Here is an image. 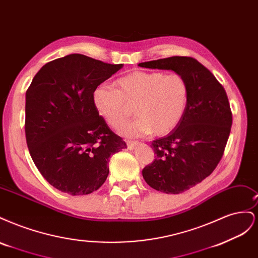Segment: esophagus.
Masks as SVG:
<instances>
[{
    "mask_svg": "<svg viewBox=\"0 0 258 258\" xmlns=\"http://www.w3.org/2000/svg\"><path fill=\"white\" fill-rule=\"evenodd\" d=\"M126 143H127V146H128L129 150H132V148H135L136 145L139 144L138 141H130V140H127Z\"/></svg>",
    "mask_w": 258,
    "mask_h": 258,
    "instance_id": "34e87169",
    "label": "esophagus"
}]
</instances>
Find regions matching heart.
Returning <instances> with one entry per match:
<instances>
[{"label":"heart","mask_w":258,"mask_h":258,"mask_svg":"<svg viewBox=\"0 0 258 258\" xmlns=\"http://www.w3.org/2000/svg\"><path fill=\"white\" fill-rule=\"evenodd\" d=\"M116 88L100 85L92 100L108 126L118 127L132 114L138 117L119 128L126 137L166 136L182 121L189 101V85L178 73L136 71L115 82Z\"/></svg>","instance_id":"1"}]
</instances>
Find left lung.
Segmentation results:
<instances>
[{
  "label": "left lung",
  "instance_id": "left-lung-1",
  "mask_svg": "<svg viewBox=\"0 0 258 258\" xmlns=\"http://www.w3.org/2000/svg\"><path fill=\"white\" fill-rule=\"evenodd\" d=\"M171 70L189 85V101L178 126L151 143L156 156L142 174L152 188L181 194L213 172L229 138L232 114L227 93L215 76L191 57H169L139 63Z\"/></svg>",
  "mask_w": 258,
  "mask_h": 258
}]
</instances>
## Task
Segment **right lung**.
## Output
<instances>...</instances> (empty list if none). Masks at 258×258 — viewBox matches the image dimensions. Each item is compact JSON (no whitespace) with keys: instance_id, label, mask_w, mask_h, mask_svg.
Here are the masks:
<instances>
[{"instance_id":"add662e5","label":"right lung","mask_w":258,"mask_h":258,"mask_svg":"<svg viewBox=\"0 0 258 258\" xmlns=\"http://www.w3.org/2000/svg\"><path fill=\"white\" fill-rule=\"evenodd\" d=\"M122 64L81 53L46 63L26 93V139L31 157L54 188L80 196L99 189L110 157L127 148L93 104V91Z\"/></svg>"}]
</instances>
